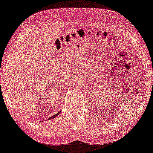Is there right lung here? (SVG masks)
Masks as SVG:
<instances>
[{
  "label": "right lung",
  "instance_id": "right-lung-1",
  "mask_svg": "<svg viewBox=\"0 0 153 153\" xmlns=\"http://www.w3.org/2000/svg\"><path fill=\"white\" fill-rule=\"evenodd\" d=\"M59 114V112H58V113H57V114H56L55 115H53V116H52V117H49V118H48V120H53V119L55 118L56 117V116H57V115H58Z\"/></svg>",
  "mask_w": 153,
  "mask_h": 153
}]
</instances>
